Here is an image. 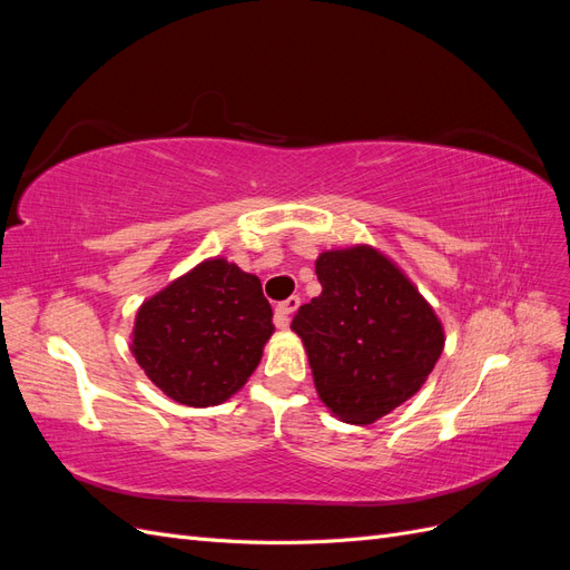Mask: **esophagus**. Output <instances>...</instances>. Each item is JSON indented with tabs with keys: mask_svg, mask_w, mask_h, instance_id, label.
I'll return each mask as SVG.
<instances>
[{
	"mask_svg": "<svg viewBox=\"0 0 570 570\" xmlns=\"http://www.w3.org/2000/svg\"><path fill=\"white\" fill-rule=\"evenodd\" d=\"M299 304H302V299H299L297 295H292V297H287L285 302H281L278 306H275V325L285 327V325L289 323V316L295 314L297 308H299Z\"/></svg>",
	"mask_w": 570,
	"mask_h": 570,
	"instance_id": "obj_1",
	"label": "esophagus"
}]
</instances>
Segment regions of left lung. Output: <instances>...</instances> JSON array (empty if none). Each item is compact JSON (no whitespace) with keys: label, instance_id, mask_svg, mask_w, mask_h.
<instances>
[{"label":"left lung","instance_id":"8db88e82","mask_svg":"<svg viewBox=\"0 0 570 570\" xmlns=\"http://www.w3.org/2000/svg\"><path fill=\"white\" fill-rule=\"evenodd\" d=\"M323 292L292 318L323 404L366 425L416 394L444 347L430 304L404 273L371 247L325 252Z\"/></svg>","mask_w":570,"mask_h":570}]
</instances>
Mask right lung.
Here are the masks:
<instances>
[{
  "label": "right lung",
  "instance_id": "1",
  "mask_svg": "<svg viewBox=\"0 0 570 570\" xmlns=\"http://www.w3.org/2000/svg\"><path fill=\"white\" fill-rule=\"evenodd\" d=\"M271 316L262 281L214 258L140 306L132 354L170 400L214 406L258 366Z\"/></svg>",
  "mask_w": 570,
  "mask_h": 570
}]
</instances>
